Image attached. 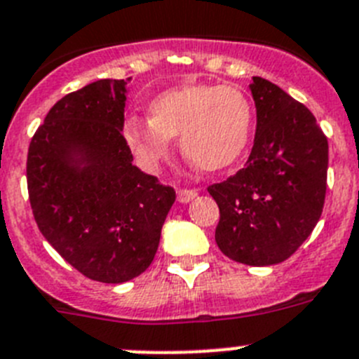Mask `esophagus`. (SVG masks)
I'll return each mask as SVG.
<instances>
[{"mask_svg": "<svg viewBox=\"0 0 359 359\" xmlns=\"http://www.w3.org/2000/svg\"><path fill=\"white\" fill-rule=\"evenodd\" d=\"M196 195H198V193H196L195 189H179V193H177V200H179L180 203H187V202H191Z\"/></svg>", "mask_w": 359, "mask_h": 359, "instance_id": "1", "label": "esophagus"}]
</instances>
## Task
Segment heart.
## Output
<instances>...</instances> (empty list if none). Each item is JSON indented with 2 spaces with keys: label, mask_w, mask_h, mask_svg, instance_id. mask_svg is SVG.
<instances>
[{
  "label": "heart",
  "mask_w": 359,
  "mask_h": 359,
  "mask_svg": "<svg viewBox=\"0 0 359 359\" xmlns=\"http://www.w3.org/2000/svg\"><path fill=\"white\" fill-rule=\"evenodd\" d=\"M254 109L236 86L191 83L161 93L150 118L128 116L123 140L135 161L154 172L179 135L182 156L203 172H218L241 156L250 137Z\"/></svg>",
  "instance_id": "obj_1"
}]
</instances>
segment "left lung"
<instances>
[{"instance_id":"1","label":"left lung","mask_w":359,"mask_h":359,"mask_svg":"<svg viewBox=\"0 0 359 359\" xmlns=\"http://www.w3.org/2000/svg\"><path fill=\"white\" fill-rule=\"evenodd\" d=\"M256 137L245 168L208 187L219 208L216 245L248 266L283 263L318 224L329 147L315 116L276 83L252 76Z\"/></svg>"}]
</instances>
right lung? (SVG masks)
<instances>
[{
	"label": "right lung",
	"instance_id": "1",
	"mask_svg": "<svg viewBox=\"0 0 359 359\" xmlns=\"http://www.w3.org/2000/svg\"><path fill=\"white\" fill-rule=\"evenodd\" d=\"M127 80H98L50 109L28 148L39 231L80 273L127 283L156 257L175 189L132 164L123 140Z\"/></svg>",
	"mask_w": 359,
	"mask_h": 359
}]
</instances>
